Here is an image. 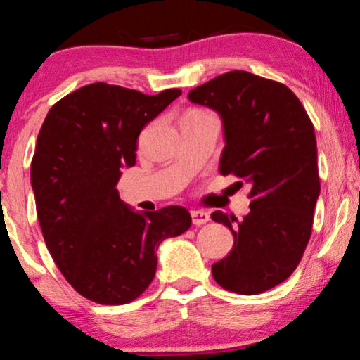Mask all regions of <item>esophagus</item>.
Segmentation results:
<instances>
[{
	"label": "esophagus",
	"mask_w": 360,
	"mask_h": 360,
	"mask_svg": "<svg viewBox=\"0 0 360 360\" xmlns=\"http://www.w3.org/2000/svg\"><path fill=\"white\" fill-rule=\"evenodd\" d=\"M191 221H193V224H196V226L206 224L210 221V214L205 213V211L193 210V211H191Z\"/></svg>",
	"instance_id": "34e87169"
}]
</instances>
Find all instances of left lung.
Listing matches in <instances>:
<instances>
[{
  "instance_id": "left-lung-1",
  "label": "left lung",
  "mask_w": 360,
  "mask_h": 360,
  "mask_svg": "<svg viewBox=\"0 0 360 360\" xmlns=\"http://www.w3.org/2000/svg\"><path fill=\"white\" fill-rule=\"evenodd\" d=\"M188 100L223 121L221 175L234 174L250 185L243 221L223 211L211 214L234 236L231 252L211 272L229 292H267L293 274L311 236L319 196L313 122L288 86L243 70L193 88Z\"/></svg>"
}]
</instances>
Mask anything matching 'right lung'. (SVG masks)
Masks as SVG:
<instances>
[{
  "mask_svg": "<svg viewBox=\"0 0 360 360\" xmlns=\"http://www.w3.org/2000/svg\"><path fill=\"white\" fill-rule=\"evenodd\" d=\"M180 95L91 83L57 101L39 131L31 185L44 240L91 302L136 300L154 278L162 240L191 226L184 206L134 211L116 190L122 169L136 164L141 131Z\"/></svg>",
  "mask_w": 360,
  "mask_h": 360,
  "instance_id": "right-lung-1",
  "label": "right lung"
}]
</instances>
